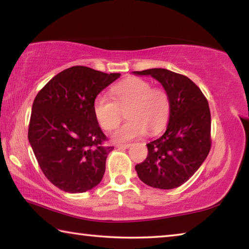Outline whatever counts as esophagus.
<instances>
[{"label":"esophagus","instance_id":"obj_1","mask_svg":"<svg viewBox=\"0 0 249 249\" xmlns=\"http://www.w3.org/2000/svg\"><path fill=\"white\" fill-rule=\"evenodd\" d=\"M132 146V144H117L116 147L117 148H129Z\"/></svg>","mask_w":249,"mask_h":249}]
</instances>
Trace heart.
Listing matches in <instances>:
<instances>
[{
	"label": "heart",
	"mask_w": 249,
	"mask_h": 249,
	"mask_svg": "<svg viewBox=\"0 0 249 249\" xmlns=\"http://www.w3.org/2000/svg\"><path fill=\"white\" fill-rule=\"evenodd\" d=\"M107 95H98L93 101V114L104 130H112L121 123L123 113L128 121L113 134L119 142L141 137L147 129L157 133L166 125L170 113V101L161 88H153L147 80L129 78L117 83Z\"/></svg>",
	"instance_id": "heart-1"
}]
</instances>
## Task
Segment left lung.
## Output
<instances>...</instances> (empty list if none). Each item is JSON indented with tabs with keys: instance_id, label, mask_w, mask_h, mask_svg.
<instances>
[{
	"instance_id": "1",
	"label": "left lung",
	"mask_w": 249,
	"mask_h": 249,
	"mask_svg": "<svg viewBox=\"0 0 249 249\" xmlns=\"http://www.w3.org/2000/svg\"><path fill=\"white\" fill-rule=\"evenodd\" d=\"M162 84L170 101L166 132L147 144L148 155L135 166L142 182L157 189L178 188L195 175L211 149V113L200 88L183 74L155 68L134 71Z\"/></svg>"
}]
</instances>
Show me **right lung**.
<instances>
[{"label": "right lung", "instance_id": "add662e5", "mask_svg": "<svg viewBox=\"0 0 249 249\" xmlns=\"http://www.w3.org/2000/svg\"><path fill=\"white\" fill-rule=\"evenodd\" d=\"M120 75L74 66L54 75L34 100L28 141L46 178L62 191L86 192L103 178L114 147L105 145L92 105Z\"/></svg>", "mask_w": 249, "mask_h": 249}]
</instances>
